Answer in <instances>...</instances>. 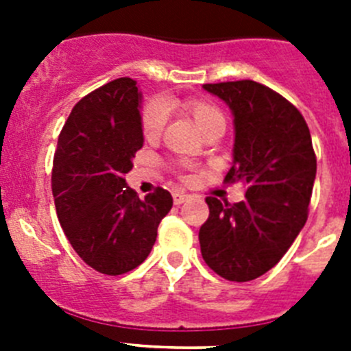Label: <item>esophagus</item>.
<instances>
[{
	"label": "esophagus",
	"mask_w": 351,
	"mask_h": 351,
	"mask_svg": "<svg viewBox=\"0 0 351 351\" xmlns=\"http://www.w3.org/2000/svg\"><path fill=\"white\" fill-rule=\"evenodd\" d=\"M172 197H173V204H176V206H181V204H184L186 200L190 198V195L182 193V191H173Z\"/></svg>",
	"instance_id": "esophagus-1"
}]
</instances>
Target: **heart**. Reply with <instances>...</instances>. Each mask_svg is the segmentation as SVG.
Segmentation results:
<instances>
[{"label":"heart","instance_id":"1","mask_svg":"<svg viewBox=\"0 0 351 351\" xmlns=\"http://www.w3.org/2000/svg\"><path fill=\"white\" fill-rule=\"evenodd\" d=\"M181 108L186 114H190L195 125L200 128V132L207 133L210 130L223 126L225 128V116L219 110V107L204 98H184L181 100ZM167 123V107L160 100L145 101L141 110V130L145 141H158L163 133Z\"/></svg>","mask_w":351,"mask_h":351}]
</instances>
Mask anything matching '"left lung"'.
<instances>
[{
	"mask_svg": "<svg viewBox=\"0 0 351 351\" xmlns=\"http://www.w3.org/2000/svg\"><path fill=\"white\" fill-rule=\"evenodd\" d=\"M234 114V165L225 182H243L246 198L230 204L207 197L200 251L228 281H251L271 271L308 219L316 176L311 133L280 93L255 80L204 84Z\"/></svg>",
	"mask_w": 351,
	"mask_h": 351,
	"instance_id": "8db88e82",
	"label": "left lung"
}]
</instances>
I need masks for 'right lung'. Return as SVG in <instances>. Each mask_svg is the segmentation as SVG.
<instances>
[{
    "instance_id": "add662e5",
    "label": "right lung",
    "mask_w": 351,
    "mask_h": 351,
    "mask_svg": "<svg viewBox=\"0 0 351 351\" xmlns=\"http://www.w3.org/2000/svg\"><path fill=\"white\" fill-rule=\"evenodd\" d=\"M141 93L128 77L95 89L71 108L52 163L56 213L89 267L119 276L151 253L172 195L156 188L141 200L125 176L144 145Z\"/></svg>"
}]
</instances>
